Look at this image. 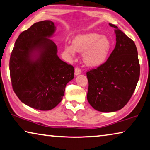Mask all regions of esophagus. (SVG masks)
Masks as SVG:
<instances>
[{"label":"esophagus","mask_w":150,"mask_h":150,"mask_svg":"<svg viewBox=\"0 0 150 150\" xmlns=\"http://www.w3.org/2000/svg\"><path fill=\"white\" fill-rule=\"evenodd\" d=\"M81 69H79V68H75V75H78L81 74Z\"/></svg>","instance_id":"1"}]
</instances>
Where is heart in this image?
I'll list each match as a JSON object with an SVG mask.
<instances>
[{"mask_svg":"<svg viewBox=\"0 0 150 150\" xmlns=\"http://www.w3.org/2000/svg\"><path fill=\"white\" fill-rule=\"evenodd\" d=\"M110 48L111 43L108 38L97 33H89L76 37L73 45L65 46V51L71 56H74L75 52L83 53V60L85 64L96 67L106 61Z\"/></svg>","mask_w":150,"mask_h":150,"instance_id":"heart-1","label":"heart"}]
</instances>
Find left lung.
<instances>
[{"instance_id":"8db88e82","label":"left lung","mask_w":150,"mask_h":150,"mask_svg":"<svg viewBox=\"0 0 150 150\" xmlns=\"http://www.w3.org/2000/svg\"><path fill=\"white\" fill-rule=\"evenodd\" d=\"M115 48L106 62L87 72V98L95 110L104 112L119 110L127 104L139 79L140 65L136 46L117 26Z\"/></svg>"}]
</instances>
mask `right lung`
I'll use <instances>...</instances> for the list:
<instances>
[{
  "label": "right lung",
  "mask_w": 150,
  "mask_h": 150,
  "mask_svg": "<svg viewBox=\"0 0 150 150\" xmlns=\"http://www.w3.org/2000/svg\"><path fill=\"white\" fill-rule=\"evenodd\" d=\"M52 21L35 23L17 38L11 52L9 69L15 94L30 107L50 110L62 100L66 85L74 77V68L57 55L50 39L55 32Z\"/></svg>",
  "instance_id": "1"
}]
</instances>
